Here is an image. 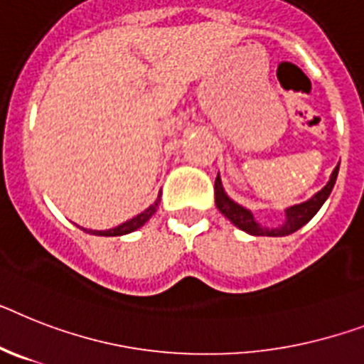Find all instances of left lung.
I'll return each mask as SVG.
<instances>
[{
    "label": "left lung",
    "mask_w": 364,
    "mask_h": 364,
    "mask_svg": "<svg viewBox=\"0 0 364 364\" xmlns=\"http://www.w3.org/2000/svg\"><path fill=\"white\" fill-rule=\"evenodd\" d=\"M337 175H338V165L333 169L331 173V178L323 186L320 191H318L314 197H311L309 200L301 204H294L290 208L284 210V214H287V219H284V223L277 229H268V227H262L260 223H257L251 214V210L243 208L240 206L238 203H234L230 199L229 195L225 193L223 184H221V178H215V186H214V191H215V206L219 208V212L225 215V218L232 221L238 229L245 230L247 234H253V236H288V234L296 232L299 230L305 223H309L316 212L322 208V204L326 203L329 193H331L333 186L337 182Z\"/></svg>",
    "instance_id": "8db88e82"
}]
</instances>
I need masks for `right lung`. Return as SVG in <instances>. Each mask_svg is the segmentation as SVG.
I'll use <instances>...</instances> for the list:
<instances>
[{
	"instance_id": "add662e5",
	"label": "right lung",
	"mask_w": 364,
	"mask_h": 364,
	"mask_svg": "<svg viewBox=\"0 0 364 364\" xmlns=\"http://www.w3.org/2000/svg\"><path fill=\"white\" fill-rule=\"evenodd\" d=\"M158 204H160V197L154 200V204H150L145 212H141V214H137L135 218L128 219V221H124V223L119 225V227H115V229H109V230H87V229H83V230H85V232H89V234H95V236H122V234L134 232V230H137L139 227H143V225H145L146 221L152 218V215H154V212L158 210Z\"/></svg>"
}]
</instances>
